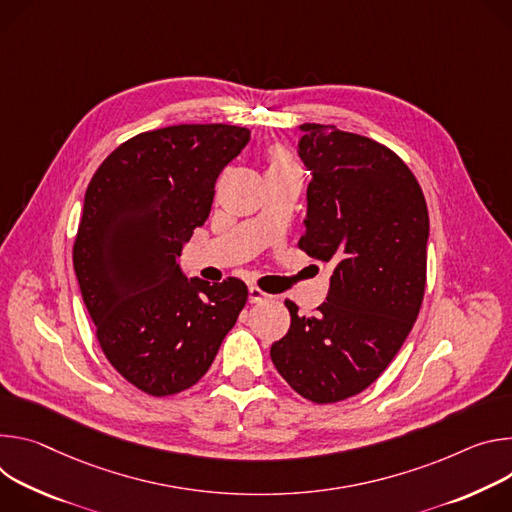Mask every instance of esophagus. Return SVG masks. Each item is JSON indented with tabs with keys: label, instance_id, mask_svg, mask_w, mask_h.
Wrapping results in <instances>:
<instances>
[{
	"label": "esophagus",
	"instance_id": "esophagus-1",
	"mask_svg": "<svg viewBox=\"0 0 512 512\" xmlns=\"http://www.w3.org/2000/svg\"><path fill=\"white\" fill-rule=\"evenodd\" d=\"M248 299H250V303H264V301L270 299V295H266V293L260 291L258 287H250V289H248Z\"/></svg>",
	"mask_w": 512,
	"mask_h": 512
}]
</instances>
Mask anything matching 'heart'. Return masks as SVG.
<instances>
[{"label": "heart", "instance_id": "b5f03b06", "mask_svg": "<svg viewBox=\"0 0 512 512\" xmlns=\"http://www.w3.org/2000/svg\"><path fill=\"white\" fill-rule=\"evenodd\" d=\"M276 166H293V162H291V158L282 152V150H278V152H274V156H272V166L270 168H276Z\"/></svg>", "mask_w": 512, "mask_h": 512}]
</instances>
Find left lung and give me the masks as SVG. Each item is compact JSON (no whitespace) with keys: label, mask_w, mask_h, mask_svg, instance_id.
Returning <instances> with one entry per match:
<instances>
[{"label":"left lung","mask_w":512,"mask_h":512,"mask_svg":"<svg viewBox=\"0 0 512 512\" xmlns=\"http://www.w3.org/2000/svg\"><path fill=\"white\" fill-rule=\"evenodd\" d=\"M311 173L299 248L333 266L325 303L270 348L293 390L325 405L368 388L401 350L419 315L429 213L409 166L386 146L337 130L299 126Z\"/></svg>","instance_id":"left-lung-1"}]
</instances>
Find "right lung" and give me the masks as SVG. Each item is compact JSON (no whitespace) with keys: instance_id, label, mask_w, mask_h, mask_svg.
<instances>
[{"instance_id":"right-lung-1","label":"right lung","mask_w":512,"mask_h":512,"mask_svg":"<svg viewBox=\"0 0 512 512\" xmlns=\"http://www.w3.org/2000/svg\"><path fill=\"white\" fill-rule=\"evenodd\" d=\"M250 142L227 124L144 132L93 175L73 264L99 346L128 382L152 394L193 386L248 301L240 278H187L179 256L211 211L215 181Z\"/></svg>"}]
</instances>
